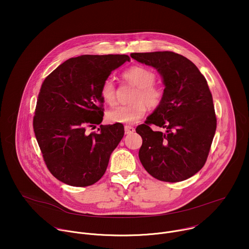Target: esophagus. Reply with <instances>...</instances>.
Returning a JSON list of instances; mask_svg holds the SVG:
<instances>
[{
	"label": "esophagus",
	"mask_w": 249,
	"mask_h": 249,
	"mask_svg": "<svg viewBox=\"0 0 249 249\" xmlns=\"http://www.w3.org/2000/svg\"><path fill=\"white\" fill-rule=\"evenodd\" d=\"M124 130H125V134L126 135H129V134H132V133L135 132V128L132 127V126H129V125H126Z\"/></svg>",
	"instance_id": "1"
}]
</instances>
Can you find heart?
<instances>
[{
  "label": "heart",
  "instance_id": "heart-1",
  "mask_svg": "<svg viewBox=\"0 0 249 249\" xmlns=\"http://www.w3.org/2000/svg\"><path fill=\"white\" fill-rule=\"evenodd\" d=\"M123 78L127 83L137 88L129 105H121L107 112L106 118L110 123L134 124L143 117L147 111V106L154 110L162 103L164 92L155 85L157 76L152 70L133 66L123 73ZM103 101L108 105L116 103V88L112 79L104 80L99 90Z\"/></svg>",
  "mask_w": 249,
  "mask_h": 249
}]
</instances>
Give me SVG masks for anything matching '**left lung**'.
Wrapping results in <instances>:
<instances>
[{"instance_id": "obj_1", "label": "left lung", "mask_w": 249, "mask_h": 249, "mask_svg": "<svg viewBox=\"0 0 249 249\" xmlns=\"http://www.w3.org/2000/svg\"><path fill=\"white\" fill-rule=\"evenodd\" d=\"M131 57L156 68L165 86L160 106L136 128L143 139L139 159L160 181L185 180L204 166L217 128L208 83L189 59L177 53H132ZM152 124L166 131H153Z\"/></svg>"}]
</instances>
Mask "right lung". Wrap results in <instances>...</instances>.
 <instances>
[{
    "label": "right lung",
    "mask_w": 249,
    "mask_h": 249,
    "mask_svg": "<svg viewBox=\"0 0 249 249\" xmlns=\"http://www.w3.org/2000/svg\"><path fill=\"white\" fill-rule=\"evenodd\" d=\"M128 55H82L70 58L41 85L33 130L44 162L56 178L86 187L97 182L124 136L122 124L100 125L103 99L99 90ZM100 128L89 133L88 127Z\"/></svg>",
    "instance_id": "obj_1"
}]
</instances>
